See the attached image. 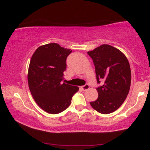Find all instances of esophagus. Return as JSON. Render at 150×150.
Instances as JSON below:
<instances>
[{
  "mask_svg": "<svg viewBox=\"0 0 150 150\" xmlns=\"http://www.w3.org/2000/svg\"><path fill=\"white\" fill-rule=\"evenodd\" d=\"M81 88H82L83 91H86V90H88L89 88V86L88 84H85V85L81 86Z\"/></svg>",
  "mask_w": 150,
  "mask_h": 150,
  "instance_id": "esophagus-1",
  "label": "esophagus"
}]
</instances>
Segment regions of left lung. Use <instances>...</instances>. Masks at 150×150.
<instances>
[{"label": "left lung", "instance_id": "1", "mask_svg": "<svg viewBox=\"0 0 150 150\" xmlns=\"http://www.w3.org/2000/svg\"><path fill=\"white\" fill-rule=\"evenodd\" d=\"M87 53L93 60L97 83H103L96 88L97 100L90 103L100 113H112L129 94L131 83L129 62L121 51L109 45H102Z\"/></svg>", "mask_w": 150, "mask_h": 150}]
</instances>
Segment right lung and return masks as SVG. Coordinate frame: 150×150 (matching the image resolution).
Wrapping results in <instances>:
<instances>
[{
    "label": "right lung",
    "instance_id": "1",
    "mask_svg": "<svg viewBox=\"0 0 150 150\" xmlns=\"http://www.w3.org/2000/svg\"><path fill=\"white\" fill-rule=\"evenodd\" d=\"M70 49L57 43L38 48L30 61L28 80L35 102L46 112L57 114L69 107L79 87L62 83Z\"/></svg>",
    "mask_w": 150,
    "mask_h": 150
}]
</instances>
